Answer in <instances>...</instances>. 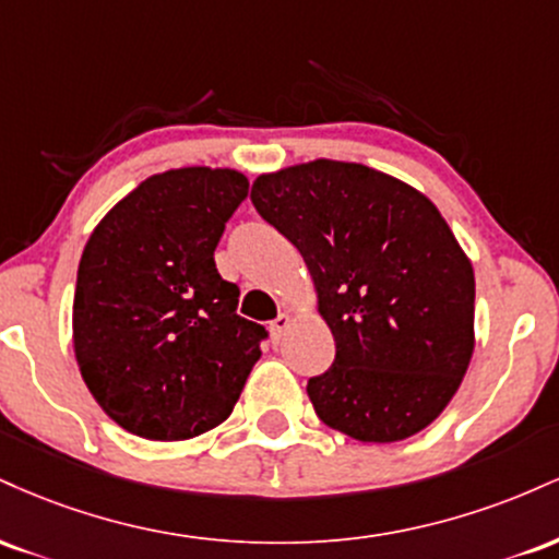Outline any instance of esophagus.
<instances>
[{"label": "esophagus", "mask_w": 559, "mask_h": 559, "mask_svg": "<svg viewBox=\"0 0 559 559\" xmlns=\"http://www.w3.org/2000/svg\"><path fill=\"white\" fill-rule=\"evenodd\" d=\"M288 325H292V316H288V312H281V316L271 323L273 342H281V338H284V333H286Z\"/></svg>", "instance_id": "obj_1"}]
</instances>
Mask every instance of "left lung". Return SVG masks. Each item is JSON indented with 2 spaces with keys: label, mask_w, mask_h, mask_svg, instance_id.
<instances>
[{
  "label": "left lung",
  "mask_w": 559,
  "mask_h": 559,
  "mask_svg": "<svg viewBox=\"0 0 559 559\" xmlns=\"http://www.w3.org/2000/svg\"><path fill=\"white\" fill-rule=\"evenodd\" d=\"M307 262L336 357L307 381L325 426L402 441L439 418L473 357L476 278L436 204L357 163L316 159L252 183Z\"/></svg>",
  "instance_id": "left-lung-1"
}]
</instances>
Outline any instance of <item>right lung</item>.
<instances>
[{"instance_id":"obj_1","label":"right lung","mask_w":559,"mask_h":559,"mask_svg":"<svg viewBox=\"0 0 559 559\" xmlns=\"http://www.w3.org/2000/svg\"><path fill=\"white\" fill-rule=\"evenodd\" d=\"M249 181L230 168H178L141 181L83 247L73 299L81 376L110 418L152 441L221 426L267 331L236 316L215 247Z\"/></svg>"}]
</instances>
